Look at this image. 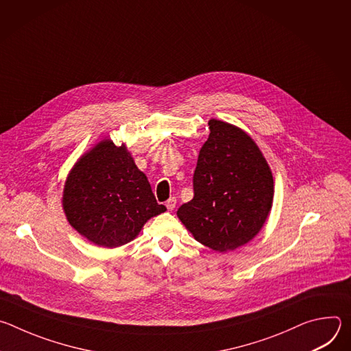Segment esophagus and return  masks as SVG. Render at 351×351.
<instances>
[{"instance_id":"esophagus-1","label":"esophagus","mask_w":351,"mask_h":351,"mask_svg":"<svg viewBox=\"0 0 351 351\" xmlns=\"http://www.w3.org/2000/svg\"><path fill=\"white\" fill-rule=\"evenodd\" d=\"M165 206H167L168 211H172L175 208V206H176V197H171Z\"/></svg>"}]
</instances>
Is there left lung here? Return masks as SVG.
Returning <instances> with one entry per match:
<instances>
[{"mask_svg": "<svg viewBox=\"0 0 351 351\" xmlns=\"http://www.w3.org/2000/svg\"><path fill=\"white\" fill-rule=\"evenodd\" d=\"M193 175L194 197L178 217L202 244L225 253L263 228L274 198V179L260 148L243 130L211 119Z\"/></svg>", "mask_w": 351, "mask_h": 351, "instance_id": "left-lung-1", "label": "left lung"}]
</instances>
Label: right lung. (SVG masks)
Wrapping results in <instances>:
<instances>
[{
  "mask_svg": "<svg viewBox=\"0 0 351 351\" xmlns=\"http://www.w3.org/2000/svg\"><path fill=\"white\" fill-rule=\"evenodd\" d=\"M64 210L69 223L101 247L133 240L143 225L167 208L158 204L147 176L122 144H97L83 156L65 183Z\"/></svg>",
  "mask_w": 351,
  "mask_h": 351,
  "instance_id": "add662e5",
  "label": "right lung"
}]
</instances>
